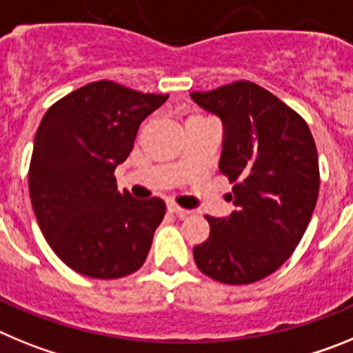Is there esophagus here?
Listing matches in <instances>:
<instances>
[{
  "instance_id": "esophagus-1",
  "label": "esophagus",
  "mask_w": 353,
  "mask_h": 353,
  "mask_svg": "<svg viewBox=\"0 0 353 353\" xmlns=\"http://www.w3.org/2000/svg\"><path fill=\"white\" fill-rule=\"evenodd\" d=\"M168 210H170L171 214L176 215V217H180V219H182V217H185V215H189V210H187V208L179 207V205L173 203V201H170V203H168Z\"/></svg>"
}]
</instances>
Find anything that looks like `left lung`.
I'll list each match as a JSON object with an SVG mask.
<instances>
[{
	"label": "left lung",
	"mask_w": 353,
	"mask_h": 353,
	"mask_svg": "<svg viewBox=\"0 0 353 353\" xmlns=\"http://www.w3.org/2000/svg\"><path fill=\"white\" fill-rule=\"evenodd\" d=\"M191 97L224 123L221 173L233 183L232 215H205L210 235L192 249L198 269L224 285H249L276 272L310 224L320 189L313 134L269 90L233 81Z\"/></svg>",
	"instance_id": "obj_1"
}]
</instances>
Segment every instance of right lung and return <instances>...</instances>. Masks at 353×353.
Wrapping results in <instances>:
<instances>
[{"label":"right lung","instance_id":"1","mask_svg":"<svg viewBox=\"0 0 353 353\" xmlns=\"http://www.w3.org/2000/svg\"><path fill=\"white\" fill-rule=\"evenodd\" d=\"M166 99L102 79L43 114L28 187L43 236L72 270L118 279L145 263L166 203L120 192L114 170L129 157L141 121Z\"/></svg>","mask_w":353,"mask_h":353}]
</instances>
